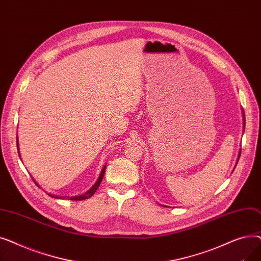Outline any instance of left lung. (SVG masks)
I'll list each match as a JSON object with an SVG mask.
<instances>
[{
	"label": "left lung",
	"mask_w": 261,
	"mask_h": 261,
	"mask_svg": "<svg viewBox=\"0 0 261 261\" xmlns=\"http://www.w3.org/2000/svg\"><path fill=\"white\" fill-rule=\"evenodd\" d=\"M242 116H243V128L245 127V116H244V112H243V109H242ZM240 153H241V150L239 151V154H238V159H237V163H238V161H239V158H240ZM237 163H236V165H237Z\"/></svg>",
	"instance_id": "left-lung-1"
}]
</instances>
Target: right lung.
Instances as JSON below:
<instances>
[{
    "label": "right lung",
    "instance_id": "right-lung-1",
    "mask_svg": "<svg viewBox=\"0 0 261 261\" xmlns=\"http://www.w3.org/2000/svg\"><path fill=\"white\" fill-rule=\"evenodd\" d=\"M17 148H18V153H19V156H21V154H20V151H19V140H18V135H17ZM106 166H107V164L106 165L103 166V168L101 169V172H100V174H99V176H98V179H97V181L95 182V184L88 190V191H86L85 194H81V195H78V196H72V197H66V196H57V195H54V194H50V193H46L49 197H51V198H54V199H68V200H73V201H81V200H86V199H89V198H91L94 194H95V191L97 190V188L99 187V185H100V183H101V181H102V177H103V174H105V170H106ZM35 181V180H34ZM35 183L37 184V182L35 181ZM37 186H39V184H37ZM40 187V186H39Z\"/></svg>",
    "mask_w": 261,
    "mask_h": 261
}]
</instances>
